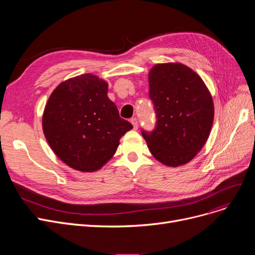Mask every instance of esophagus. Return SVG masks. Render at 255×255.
<instances>
[{
  "label": "esophagus",
  "instance_id": "1",
  "mask_svg": "<svg viewBox=\"0 0 255 255\" xmlns=\"http://www.w3.org/2000/svg\"><path fill=\"white\" fill-rule=\"evenodd\" d=\"M130 122H131V124L133 125V128H134L135 130L137 129V127H138V122H137V119L136 118H132L131 120H130Z\"/></svg>",
  "mask_w": 255,
  "mask_h": 255
}]
</instances>
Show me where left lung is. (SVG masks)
Instances as JSON below:
<instances>
[{
    "mask_svg": "<svg viewBox=\"0 0 255 255\" xmlns=\"http://www.w3.org/2000/svg\"><path fill=\"white\" fill-rule=\"evenodd\" d=\"M149 96L157 123L141 131L151 154L170 167L188 163L205 145L214 121V103L204 80L181 63L153 66Z\"/></svg>",
    "mask_w": 255,
    "mask_h": 255,
    "instance_id": "left-lung-1",
    "label": "left lung"
}]
</instances>
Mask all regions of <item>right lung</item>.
I'll return each instance as SVG.
<instances>
[{
  "mask_svg": "<svg viewBox=\"0 0 255 255\" xmlns=\"http://www.w3.org/2000/svg\"><path fill=\"white\" fill-rule=\"evenodd\" d=\"M109 84L87 73L65 80L49 96L42 117L51 150L73 169L92 172L115 155L120 138L133 128L107 97Z\"/></svg>",
  "mask_w": 255,
  "mask_h": 255,
  "instance_id": "add662e5",
  "label": "right lung"
}]
</instances>
